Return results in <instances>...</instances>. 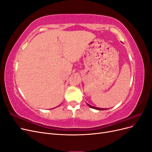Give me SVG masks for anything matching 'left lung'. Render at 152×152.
Masks as SVG:
<instances>
[{"label": "left lung", "mask_w": 152, "mask_h": 152, "mask_svg": "<svg viewBox=\"0 0 152 152\" xmlns=\"http://www.w3.org/2000/svg\"><path fill=\"white\" fill-rule=\"evenodd\" d=\"M87 105L89 106V107L92 108H94V109H96V110H106L105 108H98V107H93V106H91L89 104H87Z\"/></svg>", "instance_id": "left-lung-1"}]
</instances>
